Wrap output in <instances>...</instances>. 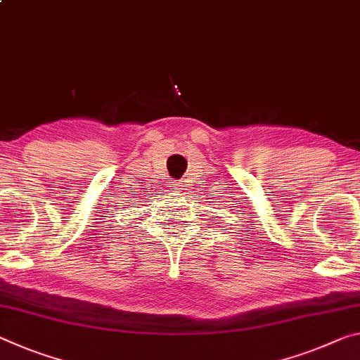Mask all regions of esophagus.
<instances>
[{
    "mask_svg": "<svg viewBox=\"0 0 360 360\" xmlns=\"http://www.w3.org/2000/svg\"><path fill=\"white\" fill-rule=\"evenodd\" d=\"M181 184H182V182H173V184H171V187H174V191H179V187H182Z\"/></svg>",
    "mask_w": 360,
    "mask_h": 360,
    "instance_id": "1",
    "label": "esophagus"
}]
</instances>
